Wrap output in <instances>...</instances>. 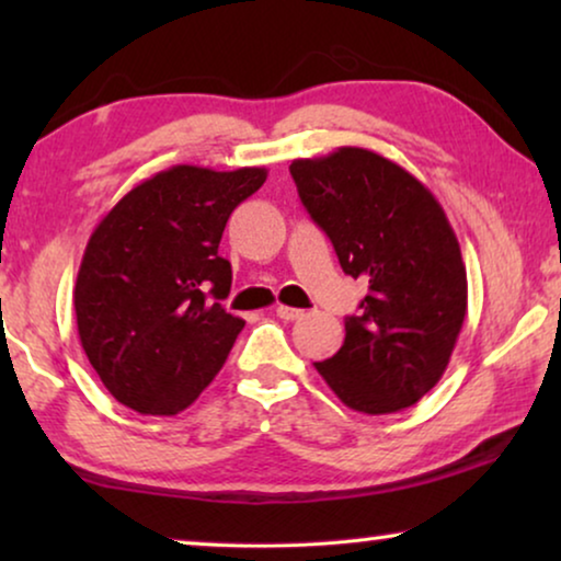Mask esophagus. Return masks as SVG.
Returning a JSON list of instances; mask_svg holds the SVG:
<instances>
[{
    "label": "esophagus",
    "instance_id": "obj_1",
    "mask_svg": "<svg viewBox=\"0 0 561 561\" xmlns=\"http://www.w3.org/2000/svg\"><path fill=\"white\" fill-rule=\"evenodd\" d=\"M275 313H278L283 321H294V319H301L304 317L301 309H294V306H286V304L275 306Z\"/></svg>",
    "mask_w": 561,
    "mask_h": 561
}]
</instances>
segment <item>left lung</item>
<instances>
[{
	"mask_svg": "<svg viewBox=\"0 0 561 561\" xmlns=\"http://www.w3.org/2000/svg\"><path fill=\"white\" fill-rule=\"evenodd\" d=\"M290 175L342 271L367 280L340 352L313 365L350 409H409L447 370L467 313V273L447 214L424 183L365 148L294 160Z\"/></svg>",
	"mask_w": 561,
	"mask_h": 561,
	"instance_id": "8db88e82",
	"label": "left lung"
}]
</instances>
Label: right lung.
Segmentation results:
<instances>
[{
  "mask_svg": "<svg viewBox=\"0 0 561 561\" xmlns=\"http://www.w3.org/2000/svg\"><path fill=\"white\" fill-rule=\"evenodd\" d=\"M265 179V168L173 165L122 196L91 232L76 324L91 367L127 409L173 416L221 370L244 327L219 304L232 286L221 232Z\"/></svg>",
  "mask_w": 561,
  "mask_h": 561,
  "instance_id": "right-lung-1",
  "label": "right lung"
}]
</instances>
